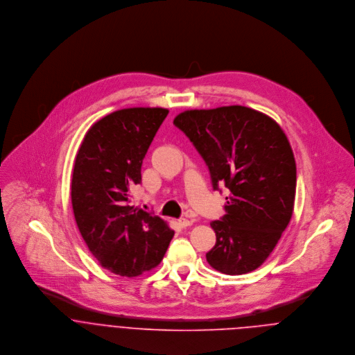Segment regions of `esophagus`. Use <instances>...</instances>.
I'll return each mask as SVG.
<instances>
[{
	"mask_svg": "<svg viewBox=\"0 0 355 355\" xmlns=\"http://www.w3.org/2000/svg\"><path fill=\"white\" fill-rule=\"evenodd\" d=\"M193 220H189V218H179V224L182 225V227H190V225H193Z\"/></svg>",
	"mask_w": 355,
	"mask_h": 355,
	"instance_id": "obj_1",
	"label": "esophagus"
}]
</instances>
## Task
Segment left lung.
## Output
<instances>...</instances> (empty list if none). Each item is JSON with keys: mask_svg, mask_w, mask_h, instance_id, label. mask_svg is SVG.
Returning <instances> with one entry per match:
<instances>
[{"mask_svg": "<svg viewBox=\"0 0 355 355\" xmlns=\"http://www.w3.org/2000/svg\"><path fill=\"white\" fill-rule=\"evenodd\" d=\"M173 124L202 155L213 190H230L225 214L210 223L209 265L232 276L252 272L273 252L294 210L297 165L284 131L241 105L186 110Z\"/></svg>", "mask_w": 355, "mask_h": 355, "instance_id": "8db88e82", "label": "left lung"}]
</instances>
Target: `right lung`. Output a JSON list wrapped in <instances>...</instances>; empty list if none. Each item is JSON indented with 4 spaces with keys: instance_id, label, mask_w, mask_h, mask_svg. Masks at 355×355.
Masks as SVG:
<instances>
[{
    "instance_id": "add662e5",
    "label": "right lung",
    "mask_w": 355,
    "mask_h": 355,
    "mask_svg": "<svg viewBox=\"0 0 355 355\" xmlns=\"http://www.w3.org/2000/svg\"><path fill=\"white\" fill-rule=\"evenodd\" d=\"M168 112L116 110L90 127L75 158L71 200L78 228L114 275L134 277L155 268L175 234L158 216L130 206V189L142 180L144 158Z\"/></svg>"
}]
</instances>
